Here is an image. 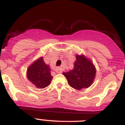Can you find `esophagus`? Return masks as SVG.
Here are the masks:
<instances>
[{"label": "esophagus", "instance_id": "1", "mask_svg": "<svg viewBox=\"0 0 125 125\" xmlns=\"http://www.w3.org/2000/svg\"><path fill=\"white\" fill-rule=\"evenodd\" d=\"M62 68H57L56 69V72L58 73H62Z\"/></svg>", "mask_w": 125, "mask_h": 125}]
</instances>
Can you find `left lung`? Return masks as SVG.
Instances as JSON below:
<instances>
[{
	"instance_id": "1",
	"label": "left lung",
	"mask_w": 125,
	"mask_h": 125,
	"mask_svg": "<svg viewBox=\"0 0 125 125\" xmlns=\"http://www.w3.org/2000/svg\"><path fill=\"white\" fill-rule=\"evenodd\" d=\"M76 58L73 69L62 74L71 87L81 90L89 88L93 83L96 70L92 61L84 55L77 54Z\"/></svg>"
}]
</instances>
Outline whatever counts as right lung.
Listing matches in <instances>:
<instances>
[{"mask_svg": "<svg viewBox=\"0 0 125 125\" xmlns=\"http://www.w3.org/2000/svg\"><path fill=\"white\" fill-rule=\"evenodd\" d=\"M26 74L27 79L39 89L48 86L52 79L50 66L45 63L43 57L34 61L28 67Z\"/></svg>", "mask_w": 125, "mask_h": 125, "instance_id": "add662e5", "label": "right lung"}]
</instances>
